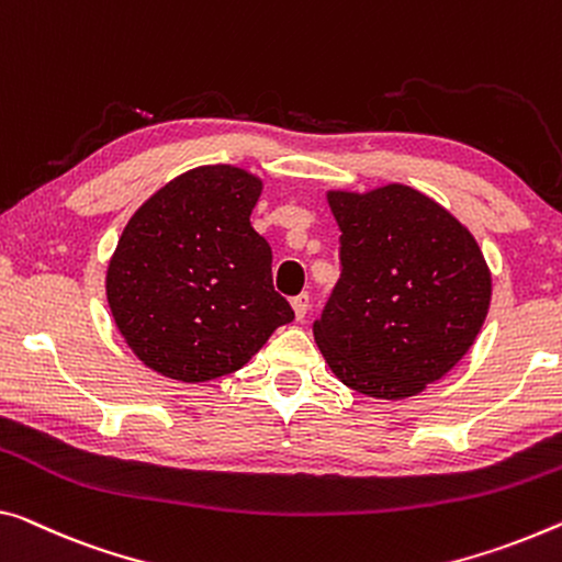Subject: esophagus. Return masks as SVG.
I'll use <instances>...</instances> for the list:
<instances>
[{
	"label": "esophagus",
	"mask_w": 562,
	"mask_h": 562,
	"mask_svg": "<svg viewBox=\"0 0 562 562\" xmlns=\"http://www.w3.org/2000/svg\"><path fill=\"white\" fill-rule=\"evenodd\" d=\"M291 306H293V314H296V318L301 322L308 311V293H299V296H293Z\"/></svg>",
	"instance_id": "obj_1"
}]
</instances>
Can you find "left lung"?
I'll return each mask as SVG.
<instances>
[{
	"mask_svg": "<svg viewBox=\"0 0 562 562\" xmlns=\"http://www.w3.org/2000/svg\"><path fill=\"white\" fill-rule=\"evenodd\" d=\"M339 281L314 339L344 384L404 400L442 379L490 308L485 258L454 215L409 186L329 193Z\"/></svg>",
	"mask_w": 562,
	"mask_h": 562,
	"instance_id": "left-lung-1",
	"label": "left lung"
}]
</instances>
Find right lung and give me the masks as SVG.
Wrapping results in <instances>:
<instances>
[{
    "label": "right lung",
    "instance_id": "add662e5",
    "mask_svg": "<svg viewBox=\"0 0 562 562\" xmlns=\"http://www.w3.org/2000/svg\"><path fill=\"white\" fill-rule=\"evenodd\" d=\"M261 180L233 166L188 170L143 203L117 240L108 304L137 359L162 376L231 374L293 322L271 246L251 226Z\"/></svg>",
    "mask_w": 562,
    "mask_h": 562
}]
</instances>
